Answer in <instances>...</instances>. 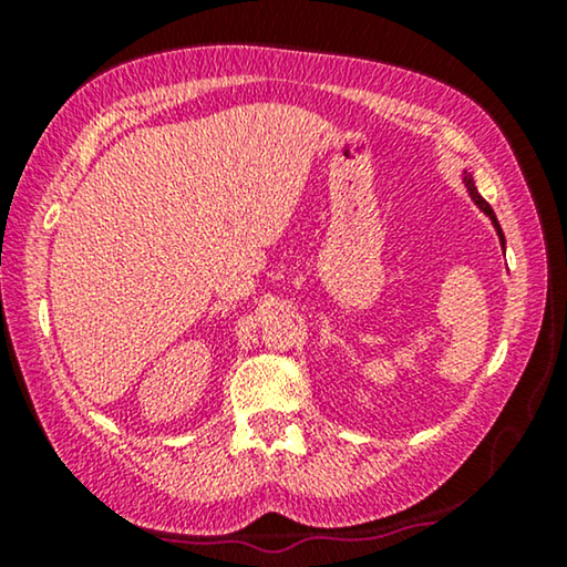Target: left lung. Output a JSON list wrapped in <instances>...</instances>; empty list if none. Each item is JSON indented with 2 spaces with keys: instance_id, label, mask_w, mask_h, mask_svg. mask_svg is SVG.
<instances>
[{
  "instance_id": "8db88e82",
  "label": "left lung",
  "mask_w": 567,
  "mask_h": 567,
  "mask_svg": "<svg viewBox=\"0 0 567 567\" xmlns=\"http://www.w3.org/2000/svg\"><path fill=\"white\" fill-rule=\"evenodd\" d=\"M464 185H467V190H470V198L475 200L477 204V208L480 212H483L485 216H491V221H493V227H495V231H498V239H501V245H503V250H506V237H503V229H501V224H498V219H495V214H493V208H491V204H487V200L480 196L477 193V188H475V181H472V175L467 173V169H464Z\"/></svg>"
}]
</instances>
